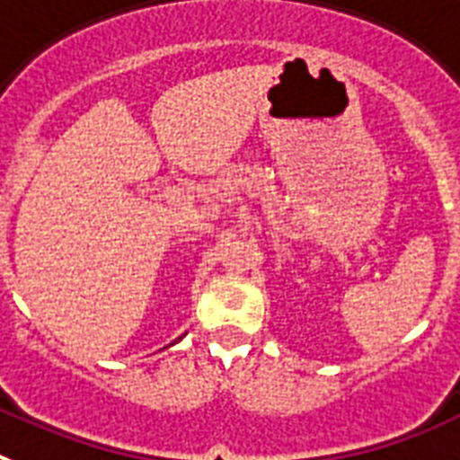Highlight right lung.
<instances>
[{
	"label": "right lung",
	"mask_w": 460,
	"mask_h": 460,
	"mask_svg": "<svg viewBox=\"0 0 460 460\" xmlns=\"http://www.w3.org/2000/svg\"><path fill=\"white\" fill-rule=\"evenodd\" d=\"M178 341H181V338H178ZM171 345H173V342H171Z\"/></svg>",
	"instance_id": "1"
}]
</instances>
